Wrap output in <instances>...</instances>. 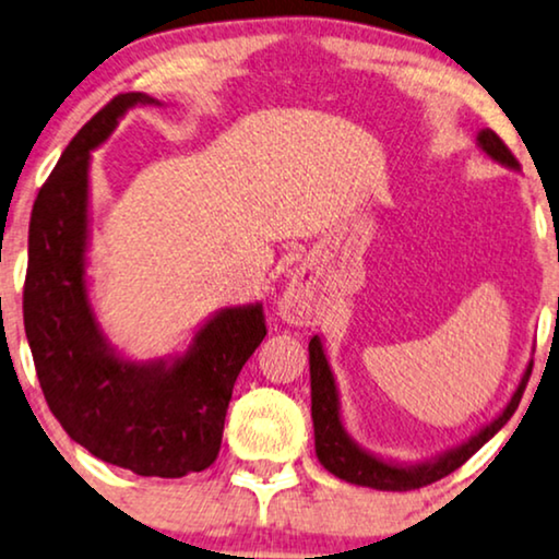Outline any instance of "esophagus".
Instances as JSON below:
<instances>
[{
  "instance_id": "esophagus-1",
  "label": "esophagus",
  "mask_w": 559,
  "mask_h": 559,
  "mask_svg": "<svg viewBox=\"0 0 559 559\" xmlns=\"http://www.w3.org/2000/svg\"><path fill=\"white\" fill-rule=\"evenodd\" d=\"M278 314L288 324H296V326L311 324V319H314V309H311L309 288L301 278H296L288 284V288L278 301Z\"/></svg>"
}]
</instances>
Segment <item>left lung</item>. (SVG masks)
<instances>
[{"mask_svg":"<svg viewBox=\"0 0 559 559\" xmlns=\"http://www.w3.org/2000/svg\"><path fill=\"white\" fill-rule=\"evenodd\" d=\"M478 147L488 155L490 160L501 163V166L519 170V163L513 158L503 140L496 135L493 130L478 132ZM309 373H311V421H314V448L317 457L326 471L337 475L340 480L353 483V486H368L376 490H414L429 483L444 478L460 465L467 463L506 421L516 412L522 393L526 389V381L532 376V362L526 366L522 381H519L516 391L511 393L509 404L503 412L480 427L471 440L455 444V448L440 452V455L421 460V463H396V460L378 457L366 448H360L353 437L347 435L345 424L340 416V391L334 383V373L330 368V360L324 355L322 337L314 334L309 340Z\"/></svg>","mask_w":559,"mask_h":559,"instance_id":"obj_1","label":"left lung"}]
</instances>
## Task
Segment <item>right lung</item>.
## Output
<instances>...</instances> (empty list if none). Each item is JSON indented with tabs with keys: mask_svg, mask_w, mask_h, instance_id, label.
Segmentation results:
<instances>
[{
	"mask_svg": "<svg viewBox=\"0 0 559 559\" xmlns=\"http://www.w3.org/2000/svg\"><path fill=\"white\" fill-rule=\"evenodd\" d=\"M119 94L66 147L37 193L22 294L25 334L50 412L73 442L145 478H183L217 460L237 376L265 337L263 304L206 317L183 353L132 360L117 353L88 299L92 151L132 107Z\"/></svg>",
	"mask_w": 559,
	"mask_h": 559,
	"instance_id": "obj_1",
	"label": "right lung"
}]
</instances>
